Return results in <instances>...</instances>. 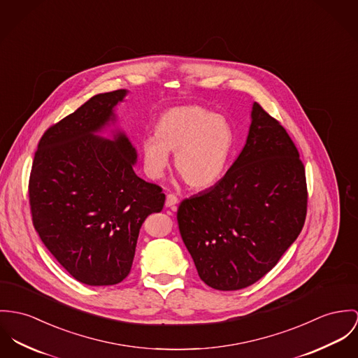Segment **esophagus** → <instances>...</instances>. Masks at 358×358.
<instances>
[{"instance_id":"1","label":"esophagus","mask_w":358,"mask_h":358,"mask_svg":"<svg viewBox=\"0 0 358 358\" xmlns=\"http://www.w3.org/2000/svg\"><path fill=\"white\" fill-rule=\"evenodd\" d=\"M176 203H178V196H176V195H166V199H165V206H166V208H175Z\"/></svg>"}]
</instances>
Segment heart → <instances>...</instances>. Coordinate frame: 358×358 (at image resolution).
Wrapping results in <instances>:
<instances>
[{"instance_id":"1","label":"heart","mask_w":358,"mask_h":358,"mask_svg":"<svg viewBox=\"0 0 358 358\" xmlns=\"http://www.w3.org/2000/svg\"><path fill=\"white\" fill-rule=\"evenodd\" d=\"M156 135L143 138L141 153L146 173L163 178L175 155V169L194 190L215 186L226 173L234 135L226 117L199 105L165 110L156 123Z\"/></svg>"}]
</instances>
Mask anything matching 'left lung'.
I'll list each match as a JSON object with an SVG mask.
<instances>
[{"mask_svg": "<svg viewBox=\"0 0 358 358\" xmlns=\"http://www.w3.org/2000/svg\"><path fill=\"white\" fill-rule=\"evenodd\" d=\"M306 205L305 168L292 138L255 102L241 155L213 187L182 201L178 224L201 280L232 292L278 264L303 227Z\"/></svg>", "mask_w": 358, "mask_h": 358, "instance_id": "obj_1", "label": "left lung"}]
</instances>
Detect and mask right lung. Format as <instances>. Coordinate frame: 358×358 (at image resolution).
<instances>
[{"mask_svg":"<svg viewBox=\"0 0 358 358\" xmlns=\"http://www.w3.org/2000/svg\"><path fill=\"white\" fill-rule=\"evenodd\" d=\"M127 90L97 94L48 129L34 157L29 196L34 227L65 271L89 286L129 276L139 229L163 210L165 194L134 172L136 150L116 122Z\"/></svg>","mask_w":358,"mask_h":358,"instance_id":"right-lung-1","label":"right lung"}]
</instances>
